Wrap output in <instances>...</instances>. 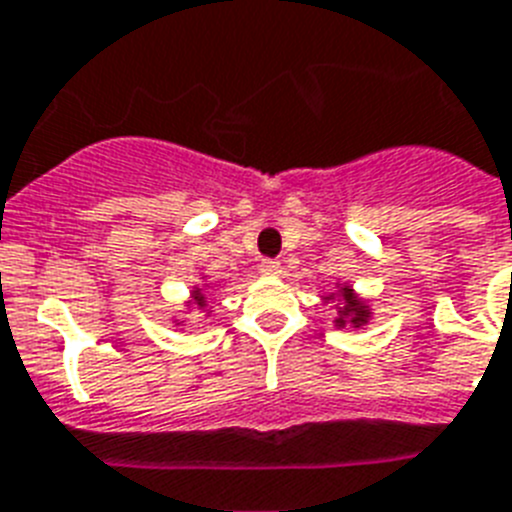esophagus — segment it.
I'll return each instance as SVG.
<instances>
[{
    "mask_svg": "<svg viewBox=\"0 0 512 512\" xmlns=\"http://www.w3.org/2000/svg\"><path fill=\"white\" fill-rule=\"evenodd\" d=\"M260 273H263V276H278V273H281V263H278V260H263Z\"/></svg>",
    "mask_w": 512,
    "mask_h": 512,
    "instance_id": "34e87169",
    "label": "esophagus"
}]
</instances>
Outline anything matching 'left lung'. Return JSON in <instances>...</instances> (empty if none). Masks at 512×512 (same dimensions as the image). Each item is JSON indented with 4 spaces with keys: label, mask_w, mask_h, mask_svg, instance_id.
Here are the masks:
<instances>
[{
    "label": "left lung",
    "mask_w": 512,
    "mask_h": 512,
    "mask_svg": "<svg viewBox=\"0 0 512 512\" xmlns=\"http://www.w3.org/2000/svg\"><path fill=\"white\" fill-rule=\"evenodd\" d=\"M369 317L367 307H364L359 299H356L354 294H351V289H343V309H341V317H338V325H346V322H351L354 328H359V325H364Z\"/></svg>",
    "instance_id": "obj_1"
}]
</instances>
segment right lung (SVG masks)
Listing matches in <instances>:
<instances>
[{
	"label": "right lung",
	"mask_w": 512,
	"mask_h": 512,
	"mask_svg": "<svg viewBox=\"0 0 512 512\" xmlns=\"http://www.w3.org/2000/svg\"><path fill=\"white\" fill-rule=\"evenodd\" d=\"M195 302L200 304V307H203V304H205V299H203V294H200V291H195Z\"/></svg>",
	"instance_id": "1"
}]
</instances>
